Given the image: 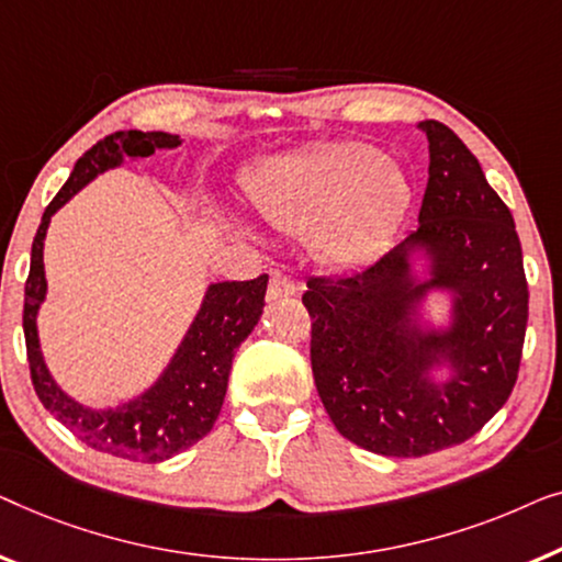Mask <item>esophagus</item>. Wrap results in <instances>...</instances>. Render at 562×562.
Returning <instances> with one entry per match:
<instances>
[{
  "mask_svg": "<svg viewBox=\"0 0 562 562\" xmlns=\"http://www.w3.org/2000/svg\"><path fill=\"white\" fill-rule=\"evenodd\" d=\"M297 292V282L288 278V274H272L270 288H267V300H278V297H290Z\"/></svg>",
  "mask_w": 562,
  "mask_h": 562,
  "instance_id": "34e87169",
  "label": "esophagus"
}]
</instances>
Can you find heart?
<instances>
[{"mask_svg": "<svg viewBox=\"0 0 562 562\" xmlns=\"http://www.w3.org/2000/svg\"><path fill=\"white\" fill-rule=\"evenodd\" d=\"M257 211L288 234L311 232L313 255L330 267L369 262L407 213L405 170L376 147L326 142L267 162L249 186Z\"/></svg>", "mask_w": 562, "mask_h": 562, "instance_id": "heart-1", "label": "heart"}]
</instances>
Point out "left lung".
I'll return each mask as SVG.
<instances>
[{"instance_id": "8db88e82", "label": "left lung", "mask_w": 562, "mask_h": 562, "mask_svg": "<svg viewBox=\"0 0 562 562\" xmlns=\"http://www.w3.org/2000/svg\"><path fill=\"white\" fill-rule=\"evenodd\" d=\"M420 226L361 270L311 278V363L330 423L379 456L417 458L484 428L515 390L527 280L515 218L469 147L436 120ZM426 272H414V259ZM432 289L451 295L446 329L422 323ZM446 370L447 376L436 375Z\"/></svg>"}]
</instances>
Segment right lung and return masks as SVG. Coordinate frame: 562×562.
I'll return each mask as SVG.
<instances>
[{
	"label": "right lung",
	"instance_id": "1",
	"mask_svg": "<svg viewBox=\"0 0 562 562\" xmlns=\"http://www.w3.org/2000/svg\"><path fill=\"white\" fill-rule=\"evenodd\" d=\"M180 145L183 139L178 134L126 130L99 139L89 153L78 157L66 186L43 213L25 282L22 328H25L30 376H33L37 397L55 420L66 425L89 448L137 463L168 461L209 436L224 405L234 353L262 315L270 278L259 274L257 280L247 282L209 284L201 311L195 313L191 328L157 382L134 400L97 409L68 397L45 367L41 338H37V311L47 292L43 247L53 213L93 178L120 168L124 157L142 160V157L155 155L157 149H176Z\"/></svg>",
	"mask_w": 562,
	"mask_h": 562
}]
</instances>
